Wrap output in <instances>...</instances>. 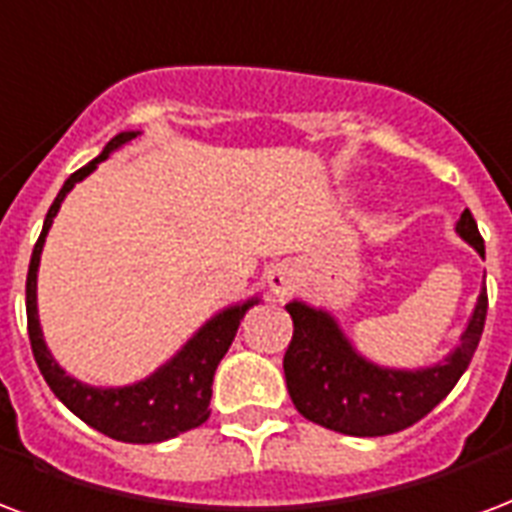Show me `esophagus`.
I'll return each mask as SVG.
<instances>
[{
	"label": "esophagus",
	"instance_id": "obj_1",
	"mask_svg": "<svg viewBox=\"0 0 512 512\" xmlns=\"http://www.w3.org/2000/svg\"><path fill=\"white\" fill-rule=\"evenodd\" d=\"M266 279L268 287H271V293H274L276 298H285V295L295 287V271L290 266H274L268 271Z\"/></svg>",
	"mask_w": 512,
	"mask_h": 512
}]
</instances>
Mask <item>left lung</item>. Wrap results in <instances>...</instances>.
Wrapping results in <instances>:
<instances>
[{"label": "left lung", "mask_w": 512, "mask_h": 512, "mask_svg": "<svg viewBox=\"0 0 512 512\" xmlns=\"http://www.w3.org/2000/svg\"><path fill=\"white\" fill-rule=\"evenodd\" d=\"M456 233L486 257L478 222L469 208L456 222ZM293 317V339L285 352V380L295 410L317 426L350 437H385L426 418L467 372L486 325L488 293L480 290L461 344L445 361L429 369H382L355 352L331 314L287 304Z\"/></svg>", "instance_id": "8db88e82"}]
</instances>
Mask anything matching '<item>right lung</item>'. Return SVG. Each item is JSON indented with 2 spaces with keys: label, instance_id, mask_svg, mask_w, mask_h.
<instances>
[{
  "label": "right lung",
  "instance_id": "right-lung-1",
  "mask_svg": "<svg viewBox=\"0 0 512 512\" xmlns=\"http://www.w3.org/2000/svg\"><path fill=\"white\" fill-rule=\"evenodd\" d=\"M138 132H119L116 138L102 149L100 157H94L89 165L75 170L70 179L64 181L59 195L48 208L43 222V233L37 238L29 260V274H26V328H29V342H32L34 361L40 366V374L48 382V388L56 393V399L64 407L75 412L83 423L92 429L102 431L105 437L119 439V442H135V445H151L162 439L179 437L181 431L198 429L206 423L211 410V385L219 361L225 358L227 347L233 344L238 323L244 320L249 306L257 304V298L246 304L230 306L217 317H211L162 369L124 388H92L83 382L73 380L70 374L51 358V352L43 342L40 320H37V266H40V252H43L45 236L54 225V217L67 192L92 173L102 160H108L113 149L124 146Z\"/></svg>",
  "mask_w": 512,
  "mask_h": 512
}]
</instances>
